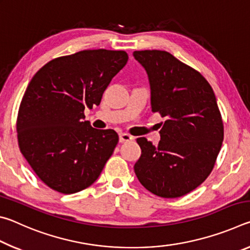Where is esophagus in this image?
Returning <instances> with one entry per match:
<instances>
[{
  "label": "esophagus",
  "mask_w": 250,
  "mask_h": 250,
  "mask_svg": "<svg viewBox=\"0 0 250 250\" xmlns=\"http://www.w3.org/2000/svg\"><path fill=\"white\" fill-rule=\"evenodd\" d=\"M131 140H133V137H131V135H129L128 133H120L119 134V141L121 143L128 142V141H131Z\"/></svg>",
  "instance_id": "obj_1"
}]
</instances>
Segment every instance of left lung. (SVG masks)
<instances>
[{
  "mask_svg": "<svg viewBox=\"0 0 250 250\" xmlns=\"http://www.w3.org/2000/svg\"><path fill=\"white\" fill-rule=\"evenodd\" d=\"M133 57L147 74L152 111L167 119L156 146L137 139L141 156L135 175L155 195L183 196L207 179L222 147L216 97L198 71L166 50H135Z\"/></svg>",
  "mask_w": 250,
  "mask_h": 250,
  "instance_id": "obj_1",
  "label": "left lung"
}]
</instances>
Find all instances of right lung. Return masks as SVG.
Segmentation results:
<instances>
[{
  "label": "right lung",
  "mask_w": 250,
  "mask_h": 250,
  "mask_svg": "<svg viewBox=\"0 0 250 250\" xmlns=\"http://www.w3.org/2000/svg\"><path fill=\"white\" fill-rule=\"evenodd\" d=\"M126 62L124 50H82L48 62L28 83L16 122L20 150L54 191L87 188L113 153L116 131L92 128L83 110L100 104Z\"/></svg>",
  "instance_id": "1"
}]
</instances>
